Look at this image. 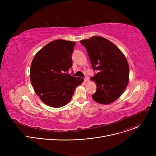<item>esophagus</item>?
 Here are the masks:
<instances>
[{"label":"esophagus","mask_w":156,"mask_h":156,"mask_svg":"<svg viewBox=\"0 0 156 156\" xmlns=\"http://www.w3.org/2000/svg\"><path fill=\"white\" fill-rule=\"evenodd\" d=\"M89 81H90V80H89V78H88V77H86V78H84V81H85V82H88Z\"/></svg>","instance_id":"34e87169"}]
</instances>
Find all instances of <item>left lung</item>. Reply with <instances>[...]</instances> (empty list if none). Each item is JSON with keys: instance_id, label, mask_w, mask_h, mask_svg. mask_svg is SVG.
<instances>
[{"instance_id": "1", "label": "left lung", "mask_w": 156, "mask_h": 156, "mask_svg": "<svg viewBox=\"0 0 156 156\" xmlns=\"http://www.w3.org/2000/svg\"><path fill=\"white\" fill-rule=\"evenodd\" d=\"M93 70H98L91 78L97 86L93 99L101 104L114 102L123 94L128 84L129 69L123 52L114 43L101 36L81 40Z\"/></svg>"}]
</instances>
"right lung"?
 Listing matches in <instances>:
<instances>
[{"instance_id":"obj_1","label":"right lung","mask_w":156,"mask_h":156,"mask_svg":"<svg viewBox=\"0 0 156 156\" xmlns=\"http://www.w3.org/2000/svg\"><path fill=\"white\" fill-rule=\"evenodd\" d=\"M75 42L54 40L34 55L31 64L30 81L39 99L55 108L67 104L84 79L69 75Z\"/></svg>"}]
</instances>
